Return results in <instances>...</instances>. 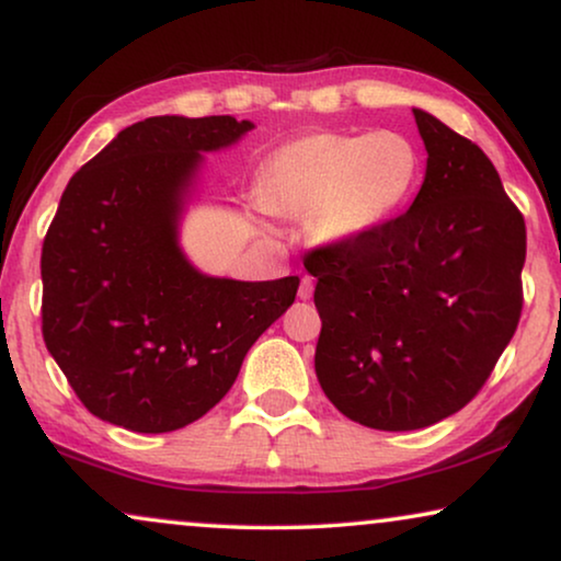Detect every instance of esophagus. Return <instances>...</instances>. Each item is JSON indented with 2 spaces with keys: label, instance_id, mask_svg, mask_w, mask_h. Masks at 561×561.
Segmentation results:
<instances>
[{
  "label": "esophagus",
  "instance_id": "1",
  "mask_svg": "<svg viewBox=\"0 0 561 561\" xmlns=\"http://www.w3.org/2000/svg\"><path fill=\"white\" fill-rule=\"evenodd\" d=\"M312 289H316V282H312V276L305 274L300 282V289H297V297H300V300H310Z\"/></svg>",
  "mask_w": 561,
  "mask_h": 561
}]
</instances>
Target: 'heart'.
<instances>
[{"mask_svg":"<svg viewBox=\"0 0 561 561\" xmlns=\"http://www.w3.org/2000/svg\"><path fill=\"white\" fill-rule=\"evenodd\" d=\"M423 179V156L408 136L316 130L282 144L259 171L268 213L308 218L318 243H356L387 226Z\"/></svg>","mask_w":561,"mask_h":561,"instance_id":"b5f03b06","label":"heart"}]
</instances>
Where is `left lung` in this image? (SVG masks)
<instances>
[{"instance_id":"obj_1","label":"left lung","mask_w":561,"mask_h":561,"mask_svg":"<svg viewBox=\"0 0 561 561\" xmlns=\"http://www.w3.org/2000/svg\"><path fill=\"white\" fill-rule=\"evenodd\" d=\"M428 163L408 213L346 245H318L316 375L377 431H415L467 405L524 310L526 222L472 140L413 110Z\"/></svg>"}]
</instances>
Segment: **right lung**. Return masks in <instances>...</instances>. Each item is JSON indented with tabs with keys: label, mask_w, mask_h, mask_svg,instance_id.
<instances>
[{
	"label": "right lung",
	"mask_w": 561,
	"mask_h": 561,
	"mask_svg": "<svg viewBox=\"0 0 561 561\" xmlns=\"http://www.w3.org/2000/svg\"><path fill=\"white\" fill-rule=\"evenodd\" d=\"M253 125L148 117L66 184L41 253L43 341L89 413L138 433L184 428L233 387L300 279H215L176 245L203 151Z\"/></svg>",
	"instance_id": "add662e5"
}]
</instances>
